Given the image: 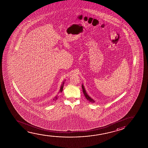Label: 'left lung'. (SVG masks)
<instances>
[{
	"mask_svg": "<svg viewBox=\"0 0 148 148\" xmlns=\"http://www.w3.org/2000/svg\"><path fill=\"white\" fill-rule=\"evenodd\" d=\"M82 90H83L84 95V96L86 97V99L90 101V102H92V103H94V100L92 98H91L87 94V93L86 92V90H85V88H84V86H83L82 84Z\"/></svg>",
	"mask_w": 148,
	"mask_h": 148,
	"instance_id": "8db88e82",
	"label": "left lung"
}]
</instances>
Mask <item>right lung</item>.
Returning a JSON list of instances; mask_svg holds the SVG:
<instances>
[{"mask_svg":"<svg viewBox=\"0 0 148 148\" xmlns=\"http://www.w3.org/2000/svg\"><path fill=\"white\" fill-rule=\"evenodd\" d=\"M64 82L62 83V86H61V87H60V92H62V90H63V86H64ZM57 99H58V97H56V98H55V99H54L53 100H56Z\"/></svg>","mask_w":148,"mask_h":148,"instance_id":"right-lung-1","label":"right lung"}]
</instances>
